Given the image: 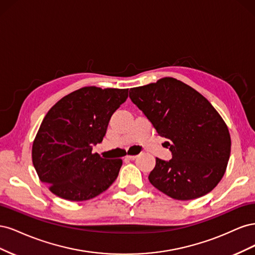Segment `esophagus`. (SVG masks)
I'll list each match as a JSON object with an SVG mask.
<instances>
[{
    "instance_id": "esophagus-1",
    "label": "esophagus",
    "mask_w": 255,
    "mask_h": 255,
    "mask_svg": "<svg viewBox=\"0 0 255 255\" xmlns=\"http://www.w3.org/2000/svg\"><path fill=\"white\" fill-rule=\"evenodd\" d=\"M136 157H137V155H127V156H126V158L130 159V160H134Z\"/></svg>"
}]
</instances>
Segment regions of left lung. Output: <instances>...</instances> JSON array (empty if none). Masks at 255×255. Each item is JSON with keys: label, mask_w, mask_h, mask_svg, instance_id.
<instances>
[{"label": "left lung", "mask_w": 255, "mask_h": 255, "mask_svg": "<svg viewBox=\"0 0 255 255\" xmlns=\"http://www.w3.org/2000/svg\"><path fill=\"white\" fill-rule=\"evenodd\" d=\"M132 102L165 137L170 160L156 158L149 174L154 187L187 201L212 191L227 170L231 153L229 128L200 92L185 83L164 78L130 88Z\"/></svg>", "instance_id": "left-lung-1"}]
</instances>
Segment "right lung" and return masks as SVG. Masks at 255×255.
<instances>
[{
    "instance_id": "obj_1",
    "label": "right lung",
    "mask_w": 255,
    "mask_h": 255,
    "mask_svg": "<svg viewBox=\"0 0 255 255\" xmlns=\"http://www.w3.org/2000/svg\"><path fill=\"white\" fill-rule=\"evenodd\" d=\"M128 89L83 87L51 107L33 142L32 159L39 180L54 195L85 201L102 194L117 179L122 159L92 153L101 142L112 115Z\"/></svg>"
}]
</instances>
